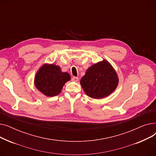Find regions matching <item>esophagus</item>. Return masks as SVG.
Segmentation results:
<instances>
[{"mask_svg": "<svg viewBox=\"0 0 156 156\" xmlns=\"http://www.w3.org/2000/svg\"><path fill=\"white\" fill-rule=\"evenodd\" d=\"M71 80L73 81H75V82H77V81H78V77H76V76H73L72 78H71Z\"/></svg>", "mask_w": 156, "mask_h": 156, "instance_id": "34e87169", "label": "esophagus"}]
</instances>
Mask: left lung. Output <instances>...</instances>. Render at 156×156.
Here are the masks:
<instances>
[{
    "instance_id": "left-lung-1",
    "label": "left lung",
    "mask_w": 156,
    "mask_h": 156,
    "mask_svg": "<svg viewBox=\"0 0 156 156\" xmlns=\"http://www.w3.org/2000/svg\"><path fill=\"white\" fill-rule=\"evenodd\" d=\"M85 93L93 99H102L114 91L118 77L112 66L106 60L90 67L80 80Z\"/></svg>"
}]
</instances>
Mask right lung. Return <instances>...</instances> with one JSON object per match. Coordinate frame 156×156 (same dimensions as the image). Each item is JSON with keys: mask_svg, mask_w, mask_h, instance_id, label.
Returning a JSON list of instances; mask_svg holds the SVG:
<instances>
[{"mask_svg": "<svg viewBox=\"0 0 156 156\" xmlns=\"http://www.w3.org/2000/svg\"><path fill=\"white\" fill-rule=\"evenodd\" d=\"M70 78L69 73H62L58 66L45 64L36 74L35 85L46 96L54 97L60 94L64 85Z\"/></svg>", "mask_w": 156, "mask_h": 156, "instance_id": "right-lung-1", "label": "right lung"}]
</instances>
